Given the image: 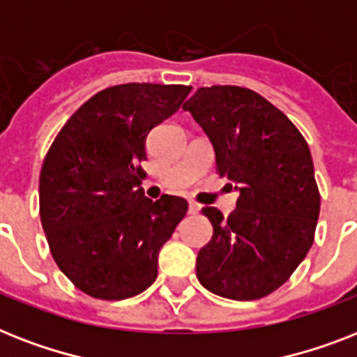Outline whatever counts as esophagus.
I'll use <instances>...</instances> for the list:
<instances>
[{"label":"esophagus","mask_w":357,"mask_h":357,"mask_svg":"<svg viewBox=\"0 0 357 357\" xmlns=\"http://www.w3.org/2000/svg\"><path fill=\"white\" fill-rule=\"evenodd\" d=\"M188 210H190V213H192V215H195V213L201 212V204H197V202L190 201V206H188Z\"/></svg>","instance_id":"esophagus-1"}]
</instances>
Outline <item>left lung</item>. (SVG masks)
Listing matches in <instances>:
<instances>
[{"instance_id":"obj_1","label":"left lung","mask_w":357,"mask_h":357,"mask_svg":"<svg viewBox=\"0 0 357 357\" xmlns=\"http://www.w3.org/2000/svg\"><path fill=\"white\" fill-rule=\"evenodd\" d=\"M182 108L212 142L219 175L239 192L228 218L202 208L213 236L197 255V278L232 301L267 296L313 243L321 195L310 147L286 114L249 88H199Z\"/></svg>"}]
</instances>
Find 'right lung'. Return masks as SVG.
Segmentation results:
<instances>
[{
    "instance_id": "add662e5",
    "label": "right lung",
    "mask_w": 357,
    "mask_h": 357,
    "mask_svg": "<svg viewBox=\"0 0 357 357\" xmlns=\"http://www.w3.org/2000/svg\"><path fill=\"white\" fill-rule=\"evenodd\" d=\"M184 84L129 82L88 99L56 134L40 171V219L59 269L82 293L123 301L158 275V252L186 199L144 195L145 139L181 108Z\"/></svg>"
}]
</instances>
